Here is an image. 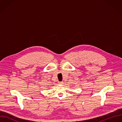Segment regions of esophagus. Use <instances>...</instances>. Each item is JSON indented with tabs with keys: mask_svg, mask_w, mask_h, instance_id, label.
I'll return each instance as SVG.
<instances>
[{
	"mask_svg": "<svg viewBox=\"0 0 122 122\" xmlns=\"http://www.w3.org/2000/svg\"><path fill=\"white\" fill-rule=\"evenodd\" d=\"M63 84H64L63 82H58V84H59V85H63Z\"/></svg>",
	"mask_w": 122,
	"mask_h": 122,
	"instance_id": "esophagus-1",
	"label": "esophagus"
}]
</instances>
